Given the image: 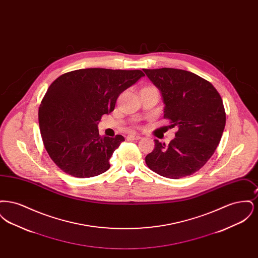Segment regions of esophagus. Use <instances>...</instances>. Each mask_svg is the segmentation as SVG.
<instances>
[{"label": "esophagus", "mask_w": 258, "mask_h": 258, "mask_svg": "<svg viewBox=\"0 0 258 258\" xmlns=\"http://www.w3.org/2000/svg\"><path fill=\"white\" fill-rule=\"evenodd\" d=\"M127 138L133 139V140H139V139H141V136L135 135V134H132V135H127Z\"/></svg>", "instance_id": "obj_1"}]
</instances>
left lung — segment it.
Returning <instances> with one entry per match:
<instances>
[{
  "instance_id": "left-lung-1",
  "label": "left lung",
  "mask_w": 258,
  "mask_h": 258,
  "mask_svg": "<svg viewBox=\"0 0 258 258\" xmlns=\"http://www.w3.org/2000/svg\"><path fill=\"white\" fill-rule=\"evenodd\" d=\"M160 91L164 119L178 132L166 146L155 140L148 154V167L160 176L180 179L198 171L213 156L225 126V111L220 94L209 81L177 69L143 70Z\"/></svg>"
}]
</instances>
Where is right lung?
Listing matches in <instances>:
<instances>
[{
  "label": "right lung",
  "mask_w": 258,
  "mask_h": 258,
  "mask_svg": "<svg viewBox=\"0 0 258 258\" xmlns=\"http://www.w3.org/2000/svg\"><path fill=\"white\" fill-rule=\"evenodd\" d=\"M143 76L139 70L82 69L50 85L39 105L38 123L44 147L58 167L77 178L109 169L111 156L124 138L101 137L98 122L114 110L120 94Z\"/></svg>",
  "instance_id": "add662e5"
}]
</instances>
